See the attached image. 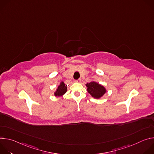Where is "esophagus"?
<instances>
[{
	"mask_svg": "<svg viewBox=\"0 0 154 154\" xmlns=\"http://www.w3.org/2000/svg\"><path fill=\"white\" fill-rule=\"evenodd\" d=\"M81 81H82V80H81L80 79H78V80H75V82H77V83H80V82H81Z\"/></svg>",
	"mask_w": 154,
	"mask_h": 154,
	"instance_id": "esophagus-1",
	"label": "esophagus"
}]
</instances>
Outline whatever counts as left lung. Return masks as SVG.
I'll return each mask as SVG.
<instances>
[{"instance_id": "left-lung-1", "label": "left lung", "mask_w": 154, "mask_h": 154, "mask_svg": "<svg viewBox=\"0 0 154 154\" xmlns=\"http://www.w3.org/2000/svg\"><path fill=\"white\" fill-rule=\"evenodd\" d=\"M86 86L88 92L96 99H99L106 92L105 88L96 82L88 83Z\"/></svg>"}]
</instances>
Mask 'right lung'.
Returning a JSON list of instances; mask_svg holds the SVG:
<instances>
[{
  "mask_svg": "<svg viewBox=\"0 0 154 154\" xmlns=\"http://www.w3.org/2000/svg\"><path fill=\"white\" fill-rule=\"evenodd\" d=\"M67 91V86L66 85L64 82H61L60 83V85L58 86V88L55 93V96H63Z\"/></svg>",
  "mask_w": 154,
  "mask_h": 154,
  "instance_id": "obj_1",
  "label": "right lung"
}]
</instances>
